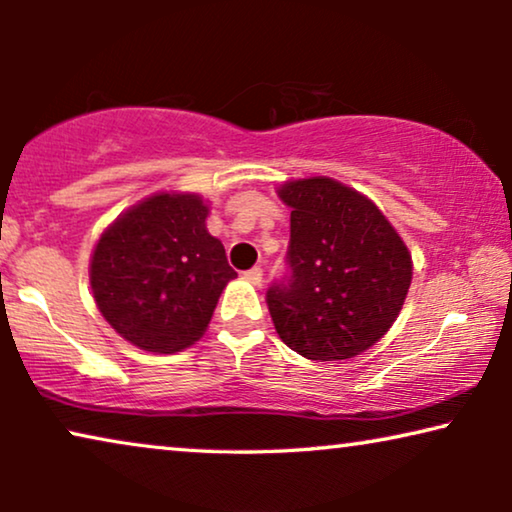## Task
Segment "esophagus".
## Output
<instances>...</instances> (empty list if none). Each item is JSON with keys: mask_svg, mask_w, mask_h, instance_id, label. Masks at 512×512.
Wrapping results in <instances>:
<instances>
[{"mask_svg": "<svg viewBox=\"0 0 512 512\" xmlns=\"http://www.w3.org/2000/svg\"><path fill=\"white\" fill-rule=\"evenodd\" d=\"M242 277L247 279V282L254 284V286H261V282H263V268H261V265H256V268H251V270L244 272Z\"/></svg>", "mask_w": 512, "mask_h": 512, "instance_id": "obj_1", "label": "esophagus"}]
</instances>
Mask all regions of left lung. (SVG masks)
<instances>
[{
  "instance_id": "left-lung-1",
  "label": "left lung",
  "mask_w": 512,
  "mask_h": 512,
  "mask_svg": "<svg viewBox=\"0 0 512 512\" xmlns=\"http://www.w3.org/2000/svg\"><path fill=\"white\" fill-rule=\"evenodd\" d=\"M279 198L291 207L286 275L265 293L279 338L312 361L366 352L408 296V247L373 202L333 179L291 181Z\"/></svg>"
}]
</instances>
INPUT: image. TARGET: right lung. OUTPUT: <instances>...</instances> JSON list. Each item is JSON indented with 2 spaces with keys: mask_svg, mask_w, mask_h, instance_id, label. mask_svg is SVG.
<instances>
[{
  "mask_svg": "<svg viewBox=\"0 0 512 512\" xmlns=\"http://www.w3.org/2000/svg\"><path fill=\"white\" fill-rule=\"evenodd\" d=\"M198 195H153L97 242L90 284L102 317L146 352L172 354L200 338L237 272L207 233Z\"/></svg>",
  "mask_w": 512,
  "mask_h": 512,
  "instance_id": "obj_1",
  "label": "right lung"
}]
</instances>
